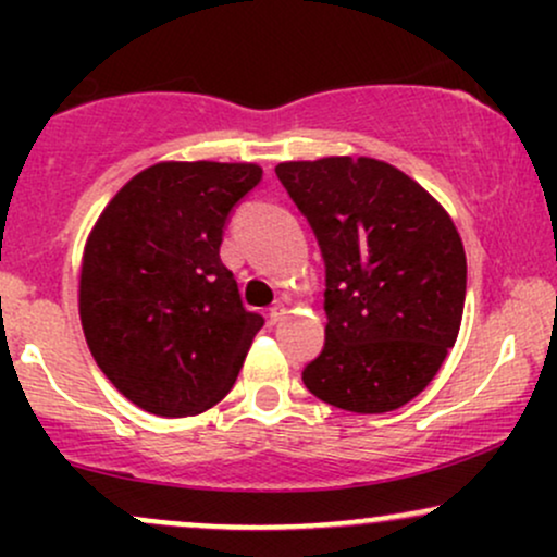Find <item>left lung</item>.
Masks as SVG:
<instances>
[{
    "label": "left lung",
    "mask_w": 557,
    "mask_h": 557,
    "mask_svg": "<svg viewBox=\"0 0 557 557\" xmlns=\"http://www.w3.org/2000/svg\"><path fill=\"white\" fill-rule=\"evenodd\" d=\"M259 181L253 162H159L127 181L88 233L78 283L88 350L154 417L214 408L264 327L220 259L230 209Z\"/></svg>",
    "instance_id": "8db88e82"
}]
</instances>
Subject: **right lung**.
I'll use <instances>...</instances> for the list:
<instances>
[{"instance_id": "right-lung-1", "label": "right lung", "mask_w": 557, "mask_h": 557, "mask_svg": "<svg viewBox=\"0 0 557 557\" xmlns=\"http://www.w3.org/2000/svg\"><path fill=\"white\" fill-rule=\"evenodd\" d=\"M327 267L324 348L304 385L330 406L387 413L434 380L463 317L456 225L393 164L324 157L277 164Z\"/></svg>"}]
</instances>
